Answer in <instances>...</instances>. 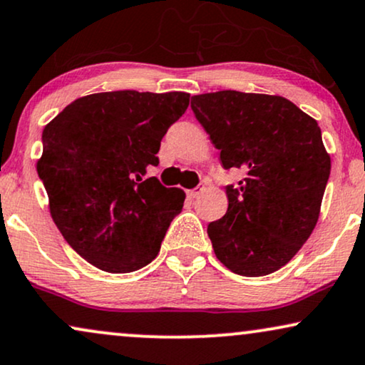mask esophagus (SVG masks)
<instances>
[{"label": "esophagus", "mask_w": 365, "mask_h": 365, "mask_svg": "<svg viewBox=\"0 0 365 365\" xmlns=\"http://www.w3.org/2000/svg\"><path fill=\"white\" fill-rule=\"evenodd\" d=\"M203 190H205V187L198 185V187H195V188H192V190H188L187 195H188V198H197Z\"/></svg>", "instance_id": "esophagus-1"}]
</instances>
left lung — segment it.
<instances>
[{
	"label": "left lung",
	"mask_w": 365,
	"mask_h": 365,
	"mask_svg": "<svg viewBox=\"0 0 365 365\" xmlns=\"http://www.w3.org/2000/svg\"><path fill=\"white\" fill-rule=\"evenodd\" d=\"M192 110L222 167L245 173L208 223L217 259L244 277L282 269L315 228L330 175L317 121L284 96L235 90L192 96Z\"/></svg>",
	"instance_id": "8db88e82"
}]
</instances>
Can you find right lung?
<instances>
[{
  "mask_svg": "<svg viewBox=\"0 0 365 365\" xmlns=\"http://www.w3.org/2000/svg\"><path fill=\"white\" fill-rule=\"evenodd\" d=\"M190 95L105 91L81 96L43 130L36 170L50 213L73 250L96 269L128 274L158 255L185 192L155 177L170 125Z\"/></svg>",
  "mask_w": 365,
  "mask_h": 365,
  "instance_id": "right-lung-1",
  "label": "right lung"
}]
</instances>
